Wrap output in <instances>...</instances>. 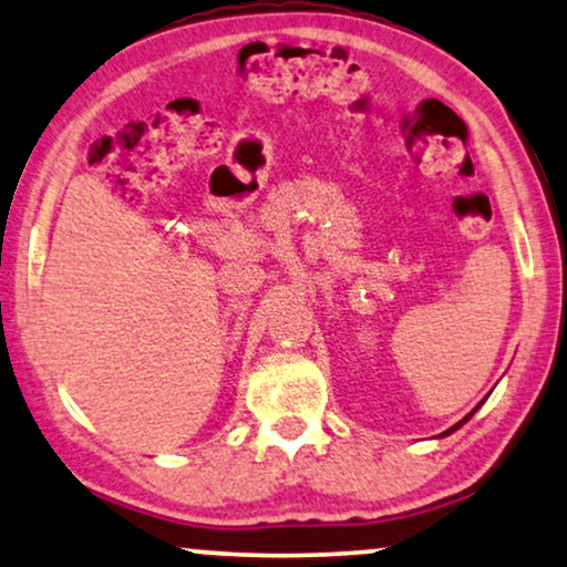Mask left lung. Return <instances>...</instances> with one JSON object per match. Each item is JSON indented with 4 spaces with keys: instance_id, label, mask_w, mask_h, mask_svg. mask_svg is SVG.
Here are the masks:
<instances>
[{
    "instance_id": "left-lung-1",
    "label": "left lung",
    "mask_w": 567,
    "mask_h": 567,
    "mask_svg": "<svg viewBox=\"0 0 567 567\" xmlns=\"http://www.w3.org/2000/svg\"><path fill=\"white\" fill-rule=\"evenodd\" d=\"M474 412H477V410H474ZM474 412H472V414H474ZM472 414H466V417H464V420H462V422H458V425H454V427H449V430H446V433H443V435H449V433H454V430H456V427H462V425H464V422H466V420H470V417H472Z\"/></svg>"
}]
</instances>
